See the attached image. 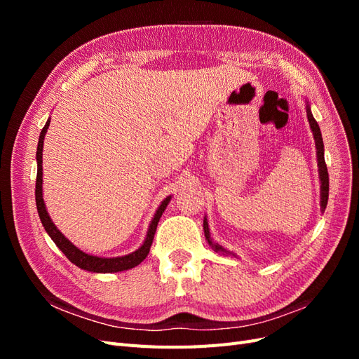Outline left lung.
Listing matches in <instances>:
<instances>
[{
  "label": "left lung",
  "instance_id": "1",
  "mask_svg": "<svg viewBox=\"0 0 359 359\" xmlns=\"http://www.w3.org/2000/svg\"><path fill=\"white\" fill-rule=\"evenodd\" d=\"M306 111H307V118H309V124L313 132V137H314V144H316V156H318V168H319V180H320V211L323 212L325 208H327L328 203V193H330V177H328V169L327 165H325V157H323V139H322V133L319 124L314 119L310 104H306ZM203 232H205V238L208 244L211 245V248L214 250L215 253H222V255H232L235 257H238L233 252H229L224 247H222L219 243H214L211 233H210V227H208V222H206V217L203 219Z\"/></svg>",
  "mask_w": 359,
  "mask_h": 359
}]
</instances>
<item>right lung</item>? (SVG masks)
I'll list each match as a JSON object with an SVG mask.
<instances>
[{"instance_id":"obj_1","label":"right lung","mask_w":359,"mask_h":359,"mask_svg":"<svg viewBox=\"0 0 359 359\" xmlns=\"http://www.w3.org/2000/svg\"><path fill=\"white\" fill-rule=\"evenodd\" d=\"M50 124V119H48L45 127L40 132V137H39V145H37V153H36V158H37V180H36V205H37V211H39V217L41 220L43 227L48 232V235L52 238V241L57 244V247L61 250V252L67 256V259L70 260L72 264H74L76 266H79L81 269L85 271H91V273H119V271H126L130 268L137 266L142 260L148 256L151 244H153L154 240V233L157 229V224L161 214L165 212L168 203L170 202L172 196H168L165 201L160 203V206L157 208L154 219L151 220L148 232H147V238L144 244L140 245L136 252L126 255V256H118V257H100V256H93L82 252L76 245H73L66 236H64L58 229L57 226L53 224V222L50 220V217L46 211V205L45 201H43V168H41V156H43V140H45V135L48 132V127Z\"/></svg>"}]
</instances>
